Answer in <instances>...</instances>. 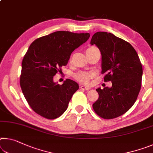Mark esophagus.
<instances>
[{
	"instance_id": "1",
	"label": "esophagus",
	"mask_w": 153,
	"mask_h": 153,
	"mask_svg": "<svg viewBox=\"0 0 153 153\" xmlns=\"http://www.w3.org/2000/svg\"><path fill=\"white\" fill-rule=\"evenodd\" d=\"M79 88H80L82 90H86V91H88V90L90 89L89 87H87V86H85L84 85H80V86H79Z\"/></svg>"
}]
</instances>
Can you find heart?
I'll list each match as a JSON object with an SVG mask.
<instances>
[{
  "mask_svg": "<svg viewBox=\"0 0 153 153\" xmlns=\"http://www.w3.org/2000/svg\"><path fill=\"white\" fill-rule=\"evenodd\" d=\"M97 49L96 47H90L86 50V52L88 51H92L94 50ZM93 76V75L91 74V73L85 72V71H79L76 74H74V77L76 79L77 81H78L81 83L83 84H88L90 80V79Z\"/></svg>",
  "mask_w": 153,
  "mask_h": 153,
  "instance_id": "obj_1",
  "label": "heart"
}]
</instances>
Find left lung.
<instances>
[{
    "instance_id": "left-lung-1",
    "label": "left lung",
    "mask_w": 153,
    "mask_h": 153,
    "mask_svg": "<svg viewBox=\"0 0 153 153\" xmlns=\"http://www.w3.org/2000/svg\"><path fill=\"white\" fill-rule=\"evenodd\" d=\"M91 43L97 46L101 53L104 82L112 84L111 88L96 90L99 99L93 108L104 119L117 118L127 112L137 100L142 86V63L133 46L111 33H94Z\"/></svg>"
}]
</instances>
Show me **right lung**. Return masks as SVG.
<instances>
[{
    "label": "right lung",
    "mask_w": 153,
    "mask_h": 153,
    "mask_svg": "<svg viewBox=\"0 0 153 153\" xmlns=\"http://www.w3.org/2000/svg\"><path fill=\"white\" fill-rule=\"evenodd\" d=\"M90 34L56 31L34 41L22 62L20 86L32 110L47 119L63 114L79 86L67 79L60 85L53 77L67 65L75 49L85 43Z\"/></svg>",
    "instance_id": "obj_1"
}]
</instances>
